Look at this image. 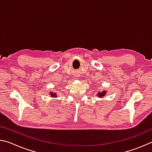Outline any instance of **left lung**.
I'll use <instances>...</instances> for the list:
<instances>
[{
  "label": "left lung",
  "mask_w": 152,
  "mask_h": 152,
  "mask_svg": "<svg viewBox=\"0 0 152 152\" xmlns=\"http://www.w3.org/2000/svg\"><path fill=\"white\" fill-rule=\"evenodd\" d=\"M106 94V92H100L99 94H98V96H100V97H102V96H104V95Z\"/></svg>",
  "instance_id": "8db88e82"
}]
</instances>
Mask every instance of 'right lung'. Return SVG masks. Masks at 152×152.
Returning <instances> with one entry per match:
<instances>
[{"label": "right lung", "mask_w": 152, "mask_h": 152, "mask_svg": "<svg viewBox=\"0 0 152 152\" xmlns=\"http://www.w3.org/2000/svg\"><path fill=\"white\" fill-rule=\"evenodd\" d=\"M50 95H51V96H52V97H53V96H56V94H53V93H52V92H50Z\"/></svg>", "instance_id": "add662e5"}]
</instances>
